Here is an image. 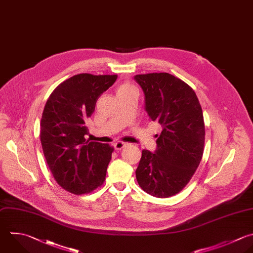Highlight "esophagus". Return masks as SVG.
<instances>
[{"label": "esophagus", "instance_id": "esophagus-1", "mask_svg": "<svg viewBox=\"0 0 253 253\" xmlns=\"http://www.w3.org/2000/svg\"><path fill=\"white\" fill-rule=\"evenodd\" d=\"M114 146H115V148H116L117 150H121V149H123V148L126 146V143L123 142V141H117V142L114 144Z\"/></svg>", "mask_w": 253, "mask_h": 253}]
</instances>
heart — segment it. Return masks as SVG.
Masks as SVG:
<instances>
[{"mask_svg":"<svg viewBox=\"0 0 253 253\" xmlns=\"http://www.w3.org/2000/svg\"><path fill=\"white\" fill-rule=\"evenodd\" d=\"M128 89H132V87H131V85H129V84H123V85H121L119 88H118V91L117 92H120V91H125V90H128Z\"/></svg>","mask_w":253,"mask_h":253,"instance_id":"1","label":"heart"}]
</instances>
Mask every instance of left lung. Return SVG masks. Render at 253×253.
I'll list each match as a JSON object with an SVG mask.
<instances>
[{
    "label": "left lung",
    "instance_id": "obj_1",
    "mask_svg": "<svg viewBox=\"0 0 253 253\" xmlns=\"http://www.w3.org/2000/svg\"><path fill=\"white\" fill-rule=\"evenodd\" d=\"M144 94V109L162 126L154 153L143 149L136 180L157 198L179 193L198 168L204 151L205 126L194 90L169 73L134 76Z\"/></svg>",
    "mask_w": 253,
    "mask_h": 253
}]
</instances>
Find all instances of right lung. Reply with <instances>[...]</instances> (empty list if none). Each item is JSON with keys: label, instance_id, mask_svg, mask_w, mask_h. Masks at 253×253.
<instances>
[{"label": "right lung", "instance_id": "obj_1", "mask_svg": "<svg viewBox=\"0 0 253 253\" xmlns=\"http://www.w3.org/2000/svg\"><path fill=\"white\" fill-rule=\"evenodd\" d=\"M118 75H74L49 96L41 122V141L47 165L56 182L75 195L101 186L114 148L87 139L86 121L96 102Z\"/></svg>", "mask_w": 253, "mask_h": 253}]
</instances>
